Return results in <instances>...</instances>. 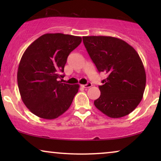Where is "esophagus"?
I'll list each match as a JSON object with an SVG mask.
<instances>
[{"mask_svg":"<svg viewBox=\"0 0 161 161\" xmlns=\"http://www.w3.org/2000/svg\"><path fill=\"white\" fill-rule=\"evenodd\" d=\"M92 86V84L91 83H88L87 84H85V85H81V86H82L83 88H90Z\"/></svg>","mask_w":161,"mask_h":161,"instance_id":"1","label":"esophagus"}]
</instances>
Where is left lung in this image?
Here are the masks:
<instances>
[{
    "mask_svg": "<svg viewBox=\"0 0 161 161\" xmlns=\"http://www.w3.org/2000/svg\"><path fill=\"white\" fill-rule=\"evenodd\" d=\"M85 47L99 72L107 78L100 86V96L94 104L111 118L131 113L142 100L146 72L139 55L122 39L112 36H83Z\"/></svg>",
    "mask_w": 161,
    "mask_h": 161,
    "instance_id": "1",
    "label": "left lung"
}]
</instances>
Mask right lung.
<instances>
[{
    "instance_id": "right-lung-1",
    "label": "right lung",
    "mask_w": 161,
    "mask_h": 161,
    "mask_svg": "<svg viewBox=\"0 0 161 161\" xmlns=\"http://www.w3.org/2000/svg\"><path fill=\"white\" fill-rule=\"evenodd\" d=\"M80 36L44 34L28 46L17 70L22 100L31 112L45 119L62 115L71 105L79 85L61 83L67 57L81 43Z\"/></svg>"
}]
</instances>
